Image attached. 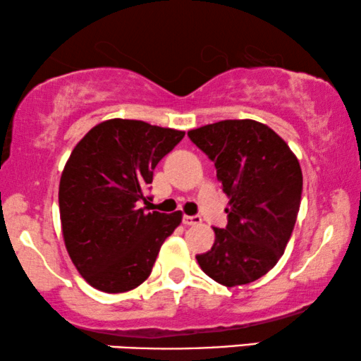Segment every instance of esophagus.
I'll return each instance as SVG.
<instances>
[{"instance_id": "34e87169", "label": "esophagus", "mask_w": 361, "mask_h": 361, "mask_svg": "<svg viewBox=\"0 0 361 361\" xmlns=\"http://www.w3.org/2000/svg\"><path fill=\"white\" fill-rule=\"evenodd\" d=\"M200 222H202L200 215H185V217H184L185 226H199Z\"/></svg>"}]
</instances>
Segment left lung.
Wrapping results in <instances>:
<instances>
[{
    "instance_id": "8db88e82",
    "label": "left lung",
    "mask_w": 361,
    "mask_h": 361,
    "mask_svg": "<svg viewBox=\"0 0 361 361\" xmlns=\"http://www.w3.org/2000/svg\"><path fill=\"white\" fill-rule=\"evenodd\" d=\"M187 135L215 164L228 197L227 227H214L212 249L195 259L226 287L254 282L277 265L293 232L303 185L298 159L252 119L219 121Z\"/></svg>"
}]
</instances>
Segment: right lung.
Listing matches in <instances>:
<instances>
[{"instance_id":"1","label":"right lung","mask_w":361,"mask_h":361,"mask_svg":"<svg viewBox=\"0 0 361 361\" xmlns=\"http://www.w3.org/2000/svg\"><path fill=\"white\" fill-rule=\"evenodd\" d=\"M184 134L144 121L109 119L73 149L59 182L61 228L74 267L91 287L121 293L151 275L182 212H151L140 202L149 204L146 189L157 162Z\"/></svg>"}]
</instances>
